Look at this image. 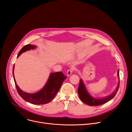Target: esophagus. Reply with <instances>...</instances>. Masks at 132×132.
Listing matches in <instances>:
<instances>
[{
  "instance_id": "34e87169",
  "label": "esophagus",
  "mask_w": 132,
  "mask_h": 132,
  "mask_svg": "<svg viewBox=\"0 0 132 132\" xmlns=\"http://www.w3.org/2000/svg\"><path fill=\"white\" fill-rule=\"evenodd\" d=\"M72 71H73L72 69H68V70L67 71V76H69L72 73Z\"/></svg>"
}]
</instances>
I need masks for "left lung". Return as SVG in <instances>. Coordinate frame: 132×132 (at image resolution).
<instances>
[{
	"label": "left lung",
	"mask_w": 132,
	"mask_h": 132,
	"mask_svg": "<svg viewBox=\"0 0 132 132\" xmlns=\"http://www.w3.org/2000/svg\"><path fill=\"white\" fill-rule=\"evenodd\" d=\"M118 76L119 79H120L119 77V70H118ZM119 81L118 85L116 89V90L113 92L110 95H109L108 97H106L105 98H100V99H97L92 97L90 94L88 92L87 89L86 88V86L85 84H84V82L82 79H80V82L79 87L78 88V93L79 96V98L80 100L85 103L88 104L90 106H98L100 105L101 104H103L105 103H106L107 102L111 100L112 98H113L114 96L116 95V93L118 92L119 88Z\"/></svg>",
	"instance_id": "obj_1"
}]
</instances>
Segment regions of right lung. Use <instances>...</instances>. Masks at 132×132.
<instances>
[{"mask_svg": "<svg viewBox=\"0 0 132 132\" xmlns=\"http://www.w3.org/2000/svg\"><path fill=\"white\" fill-rule=\"evenodd\" d=\"M36 47V46L32 45L31 44L25 45L19 52L17 58L23 52L31 49L33 50ZM14 68V65L13 67L12 73L16 89L19 95L23 99L33 104H44L51 101L59 91L63 81L67 78L61 71L51 73L47 82L41 90L36 93H29L22 91L16 85L13 74Z\"/></svg>", "mask_w": 132, "mask_h": 132, "instance_id": "add662e5", "label": "right lung"}]
</instances>
